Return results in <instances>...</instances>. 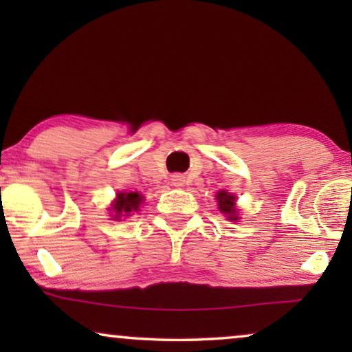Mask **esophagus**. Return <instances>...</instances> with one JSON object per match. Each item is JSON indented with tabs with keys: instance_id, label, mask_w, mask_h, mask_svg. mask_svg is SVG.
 I'll list each match as a JSON object with an SVG mask.
<instances>
[{
	"instance_id": "obj_1",
	"label": "esophagus",
	"mask_w": 352,
	"mask_h": 352,
	"mask_svg": "<svg viewBox=\"0 0 352 352\" xmlns=\"http://www.w3.org/2000/svg\"><path fill=\"white\" fill-rule=\"evenodd\" d=\"M171 182H173V186H182V184H184V176L175 175L171 177Z\"/></svg>"
}]
</instances>
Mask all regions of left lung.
Returning <instances> with one entry per match:
<instances>
[{"label": "left lung", "instance_id": "obj_1", "mask_svg": "<svg viewBox=\"0 0 352 352\" xmlns=\"http://www.w3.org/2000/svg\"><path fill=\"white\" fill-rule=\"evenodd\" d=\"M216 200H218V206L221 213L228 214V218L230 219H239L237 218V210H235V197L232 194H228L226 190L218 192L216 195Z\"/></svg>", "mask_w": 352, "mask_h": 352}]
</instances>
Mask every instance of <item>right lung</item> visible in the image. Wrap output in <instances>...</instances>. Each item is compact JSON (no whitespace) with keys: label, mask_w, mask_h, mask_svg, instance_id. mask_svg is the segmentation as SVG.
I'll list each match as a JSON object with an SVG mask.
<instances>
[{"label":"right lung","mask_w":352,"mask_h":352,"mask_svg":"<svg viewBox=\"0 0 352 352\" xmlns=\"http://www.w3.org/2000/svg\"><path fill=\"white\" fill-rule=\"evenodd\" d=\"M142 201V195H139L138 192H120L117 195V200L113 201V213L120 216H129L131 211H136Z\"/></svg>","instance_id":"right-lung-1"}]
</instances>
